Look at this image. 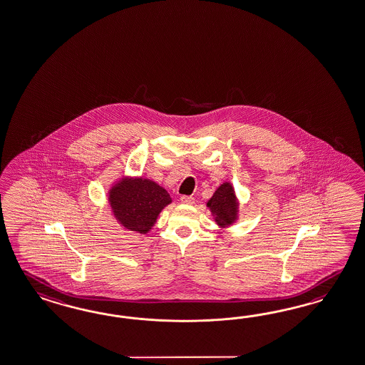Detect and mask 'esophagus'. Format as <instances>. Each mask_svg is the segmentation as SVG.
Instances as JSON below:
<instances>
[{
    "label": "esophagus",
    "mask_w": 365,
    "mask_h": 365,
    "mask_svg": "<svg viewBox=\"0 0 365 365\" xmlns=\"http://www.w3.org/2000/svg\"><path fill=\"white\" fill-rule=\"evenodd\" d=\"M181 202H184V204H189V205H192L193 202H195V198L192 196H181Z\"/></svg>",
    "instance_id": "esophagus-1"
}]
</instances>
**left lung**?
Segmentation results:
<instances>
[{
    "label": "left lung",
    "instance_id": "1",
    "mask_svg": "<svg viewBox=\"0 0 365 365\" xmlns=\"http://www.w3.org/2000/svg\"><path fill=\"white\" fill-rule=\"evenodd\" d=\"M207 206L215 217V222L220 226L233 224L237 215V201L232 185L225 182L218 187L209 200Z\"/></svg>",
    "mask_w": 365,
    "mask_h": 365
}]
</instances>
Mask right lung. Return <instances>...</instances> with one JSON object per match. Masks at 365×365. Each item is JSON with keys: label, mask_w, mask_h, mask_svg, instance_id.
Instances as JSON below:
<instances>
[{"label": "right lung", "mask_w": 365, "mask_h": 365, "mask_svg": "<svg viewBox=\"0 0 365 365\" xmlns=\"http://www.w3.org/2000/svg\"><path fill=\"white\" fill-rule=\"evenodd\" d=\"M113 215L124 227L147 233L164 206L170 204L165 189L150 180L135 178L115 185L110 193Z\"/></svg>", "instance_id": "obj_1"}]
</instances>
